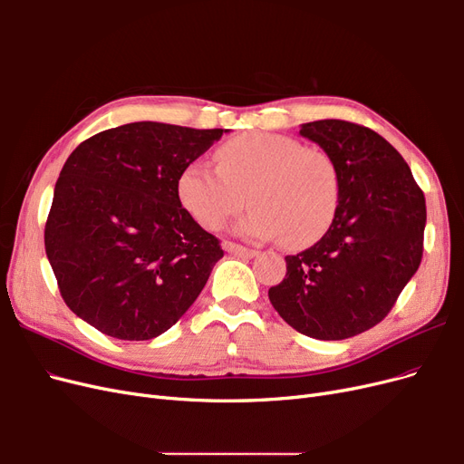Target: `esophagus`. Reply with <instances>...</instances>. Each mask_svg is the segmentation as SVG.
Here are the masks:
<instances>
[{"label":"esophagus","mask_w":464,"mask_h":464,"mask_svg":"<svg viewBox=\"0 0 464 464\" xmlns=\"http://www.w3.org/2000/svg\"><path fill=\"white\" fill-rule=\"evenodd\" d=\"M224 249L228 251L230 256H236V257H244V259H251L257 256L256 249H249V247H244L240 244H234V242H227V246H224Z\"/></svg>","instance_id":"esophagus-1"}]
</instances>
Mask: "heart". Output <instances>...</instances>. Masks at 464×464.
<instances>
[{
    "label": "heart",
    "mask_w": 464,
    "mask_h": 464,
    "mask_svg": "<svg viewBox=\"0 0 464 464\" xmlns=\"http://www.w3.org/2000/svg\"><path fill=\"white\" fill-rule=\"evenodd\" d=\"M217 160L218 170L191 162L178 178L179 203L203 228L218 230L247 201L254 208L236 227L242 236H285L286 246L302 247L329 230L341 184L327 152L288 135L244 133L224 143Z\"/></svg>",
    "instance_id": "b5f03b06"
}]
</instances>
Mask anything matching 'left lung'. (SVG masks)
Returning <instances> with one entry per match:
<instances>
[{
    "label": "left lung",
    "instance_id": "obj_1",
    "mask_svg": "<svg viewBox=\"0 0 464 464\" xmlns=\"http://www.w3.org/2000/svg\"><path fill=\"white\" fill-rule=\"evenodd\" d=\"M300 135L333 159L341 198L325 236L285 257L269 300L298 333L343 341L377 325L418 271L426 199L399 150L363 125L319 120Z\"/></svg>",
    "mask_w": 464,
    "mask_h": 464
}]
</instances>
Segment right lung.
<instances>
[{"instance_id":"obj_1","label":"right lung","mask_w":464,"mask_h":464,"mask_svg":"<svg viewBox=\"0 0 464 464\" xmlns=\"http://www.w3.org/2000/svg\"><path fill=\"white\" fill-rule=\"evenodd\" d=\"M222 133L135 121L69 154L44 246L77 317L120 341H149L198 300L224 251L181 207L178 178Z\"/></svg>"}]
</instances>
